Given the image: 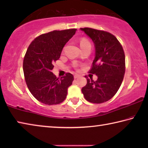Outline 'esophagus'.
Instances as JSON below:
<instances>
[{
  "instance_id": "obj_1",
  "label": "esophagus",
  "mask_w": 148,
  "mask_h": 148,
  "mask_svg": "<svg viewBox=\"0 0 148 148\" xmlns=\"http://www.w3.org/2000/svg\"><path fill=\"white\" fill-rule=\"evenodd\" d=\"M80 76L79 74H75L74 75V78L75 79H76V78H77V77H79Z\"/></svg>"
}]
</instances>
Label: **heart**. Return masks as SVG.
<instances>
[{
    "label": "heart",
    "mask_w": 148,
    "mask_h": 148,
    "mask_svg": "<svg viewBox=\"0 0 148 148\" xmlns=\"http://www.w3.org/2000/svg\"><path fill=\"white\" fill-rule=\"evenodd\" d=\"M88 44H91V42H90L89 40H88L86 38H83L81 40H80V46H81V47L86 46V45H88Z\"/></svg>",
    "instance_id": "b5f03b06"
}]
</instances>
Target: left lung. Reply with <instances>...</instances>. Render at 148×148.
<instances>
[{"instance_id": "left-lung-1", "label": "left lung", "mask_w": 148, "mask_h": 148, "mask_svg": "<svg viewBox=\"0 0 148 148\" xmlns=\"http://www.w3.org/2000/svg\"><path fill=\"white\" fill-rule=\"evenodd\" d=\"M94 42L95 57L89 73L96 74L94 82L87 78L82 92L87 101L100 104L111 99L118 91L125 72V57L116 37L108 32L91 28H81Z\"/></svg>"}]
</instances>
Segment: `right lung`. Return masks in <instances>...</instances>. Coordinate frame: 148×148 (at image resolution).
Masks as SVG:
<instances>
[{
    "label": "right lung",
    "mask_w": 148,
    "mask_h": 148,
    "mask_svg": "<svg viewBox=\"0 0 148 148\" xmlns=\"http://www.w3.org/2000/svg\"><path fill=\"white\" fill-rule=\"evenodd\" d=\"M76 31L65 29L41 34L32 41L27 50L23 63L25 79L31 94L42 103L58 104L66 99L73 75L66 73L59 79L51 71L64 45Z\"/></svg>",
    "instance_id": "right-lung-1"
}]
</instances>
